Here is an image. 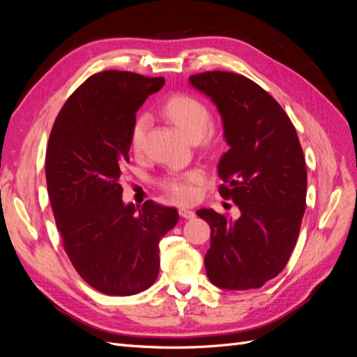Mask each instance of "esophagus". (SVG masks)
I'll use <instances>...</instances> for the list:
<instances>
[{
	"instance_id": "esophagus-1",
	"label": "esophagus",
	"mask_w": 357,
	"mask_h": 357,
	"mask_svg": "<svg viewBox=\"0 0 357 357\" xmlns=\"http://www.w3.org/2000/svg\"><path fill=\"white\" fill-rule=\"evenodd\" d=\"M178 213H180V215H181V218L183 219H193V218H195V211H193V210H189V208H180L178 210Z\"/></svg>"
}]
</instances>
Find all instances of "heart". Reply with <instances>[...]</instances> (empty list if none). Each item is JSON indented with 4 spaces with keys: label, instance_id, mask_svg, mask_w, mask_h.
<instances>
[{
    "label": "heart",
    "instance_id": "b5f03b06",
    "mask_svg": "<svg viewBox=\"0 0 357 357\" xmlns=\"http://www.w3.org/2000/svg\"><path fill=\"white\" fill-rule=\"evenodd\" d=\"M162 113L174 123L180 131L185 134L190 142L201 139L205 144H213L218 135L213 128H210V110L204 101L193 95L176 93L171 95L162 104ZM150 125V117L147 113H139L135 116L129 142L135 152H139L144 146V138L147 128ZM201 174L197 171H190L183 176H169L164 180V188L176 197L178 201H190L195 195L193 185L198 183Z\"/></svg>",
    "mask_w": 357,
    "mask_h": 357
}]
</instances>
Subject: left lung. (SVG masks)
Here are the masks:
<instances>
[{
	"label": "left lung",
	"mask_w": 357,
	"mask_h": 357,
	"mask_svg": "<svg viewBox=\"0 0 357 357\" xmlns=\"http://www.w3.org/2000/svg\"><path fill=\"white\" fill-rule=\"evenodd\" d=\"M189 83L222 116L229 150L218 165L219 192L241 213L232 220L211 208L197 211L211 229L205 271L220 289L262 287L283 271L305 213L307 168L296 129L282 105L241 74L207 71Z\"/></svg>",
	"instance_id": "8db88e82"
}]
</instances>
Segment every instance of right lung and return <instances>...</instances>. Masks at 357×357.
Instances as JSON below:
<instances>
[{
    "label": "right lung",
    "mask_w": 357,
    "mask_h": 357,
    "mask_svg": "<svg viewBox=\"0 0 357 357\" xmlns=\"http://www.w3.org/2000/svg\"><path fill=\"white\" fill-rule=\"evenodd\" d=\"M164 77L109 70L79 86L49 137L46 181L63 248L86 283L112 296L135 295L159 274V241L178 213L153 201L123 204L135 113Z\"/></svg>",
    "instance_id": "add662e5"
}]
</instances>
